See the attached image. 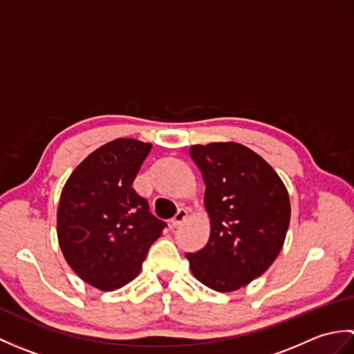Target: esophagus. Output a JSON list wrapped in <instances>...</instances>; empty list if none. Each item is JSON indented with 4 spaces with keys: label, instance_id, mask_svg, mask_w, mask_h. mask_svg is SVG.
Segmentation results:
<instances>
[{
    "label": "esophagus",
    "instance_id": "esophagus-1",
    "mask_svg": "<svg viewBox=\"0 0 354 354\" xmlns=\"http://www.w3.org/2000/svg\"><path fill=\"white\" fill-rule=\"evenodd\" d=\"M187 217H189V213H187V209H184V208H181V209H178V213H176V216L173 217V219L170 221V225L173 228H178V227H181V225L187 221Z\"/></svg>",
    "mask_w": 354,
    "mask_h": 354
}]
</instances>
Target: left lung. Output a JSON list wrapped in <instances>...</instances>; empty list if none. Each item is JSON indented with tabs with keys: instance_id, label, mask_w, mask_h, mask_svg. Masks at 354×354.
Returning <instances> with one entry per match:
<instances>
[{
	"instance_id": "1",
	"label": "left lung",
	"mask_w": 354,
	"mask_h": 354,
	"mask_svg": "<svg viewBox=\"0 0 354 354\" xmlns=\"http://www.w3.org/2000/svg\"><path fill=\"white\" fill-rule=\"evenodd\" d=\"M205 183L207 245L185 254L192 274L207 288L234 292L272 265L284 245L290 201L270 165L234 141L189 149Z\"/></svg>"
}]
</instances>
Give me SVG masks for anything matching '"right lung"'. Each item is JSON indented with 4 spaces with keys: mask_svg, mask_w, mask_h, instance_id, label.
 Wrapping results in <instances>:
<instances>
[{
    "mask_svg": "<svg viewBox=\"0 0 354 354\" xmlns=\"http://www.w3.org/2000/svg\"><path fill=\"white\" fill-rule=\"evenodd\" d=\"M150 149L133 138L109 141L73 170L62 189L59 246L74 272L99 290L131 283L165 227L132 187Z\"/></svg>",
    "mask_w": 354,
    "mask_h": 354,
    "instance_id": "add662e5",
    "label": "right lung"
}]
</instances>
